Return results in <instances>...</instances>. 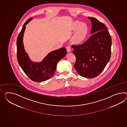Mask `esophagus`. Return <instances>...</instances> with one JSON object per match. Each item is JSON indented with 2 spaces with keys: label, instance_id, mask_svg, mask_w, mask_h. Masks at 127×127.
<instances>
[{
  "label": "esophagus",
  "instance_id": "1",
  "mask_svg": "<svg viewBox=\"0 0 127 127\" xmlns=\"http://www.w3.org/2000/svg\"><path fill=\"white\" fill-rule=\"evenodd\" d=\"M66 49H67V52H70L71 51V47H70V46H67L66 47Z\"/></svg>",
  "mask_w": 127,
  "mask_h": 127
}]
</instances>
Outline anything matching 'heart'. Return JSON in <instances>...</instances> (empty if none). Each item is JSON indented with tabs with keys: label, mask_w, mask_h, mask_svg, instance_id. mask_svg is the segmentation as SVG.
<instances>
[{
	"label": "heart",
	"mask_w": 127,
	"mask_h": 127,
	"mask_svg": "<svg viewBox=\"0 0 127 127\" xmlns=\"http://www.w3.org/2000/svg\"><path fill=\"white\" fill-rule=\"evenodd\" d=\"M72 29L75 31L73 37L74 42L81 44L84 41L88 36L89 29L87 25L79 21H75L73 24Z\"/></svg>",
	"instance_id": "1"
}]
</instances>
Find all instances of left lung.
<instances>
[{"mask_svg": "<svg viewBox=\"0 0 127 127\" xmlns=\"http://www.w3.org/2000/svg\"><path fill=\"white\" fill-rule=\"evenodd\" d=\"M88 18L91 21L93 35L83 44L72 47L76 57V71L81 76L92 78L101 73L110 59L111 38L104 23L94 17Z\"/></svg>", "mask_w": 127, "mask_h": 127, "instance_id": "left-lung-1", "label": "left lung"}]
</instances>
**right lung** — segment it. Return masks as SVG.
I'll list each match as a JSON object with an SVG mask.
<instances>
[{
    "mask_svg": "<svg viewBox=\"0 0 127 127\" xmlns=\"http://www.w3.org/2000/svg\"><path fill=\"white\" fill-rule=\"evenodd\" d=\"M30 18L24 24L17 39V59L23 71L31 80L35 82L44 81L52 78L54 75L59 61L67 54L64 47L50 52L39 63L33 62L25 52L23 44V37L26 25L31 21Z\"/></svg>",
    "mask_w": 127,
    "mask_h": 127,
    "instance_id": "add662e5",
    "label": "right lung"
}]
</instances>
